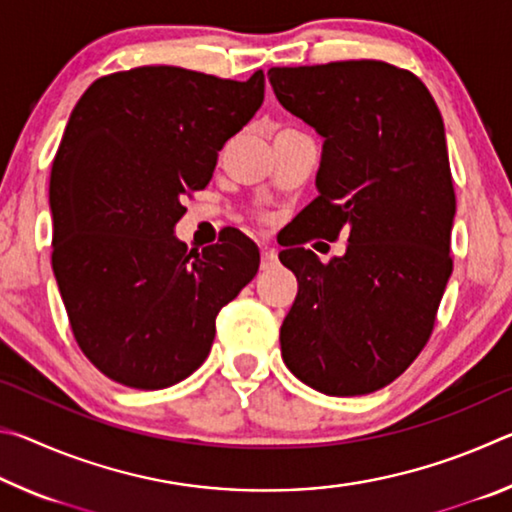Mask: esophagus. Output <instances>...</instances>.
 Here are the masks:
<instances>
[{"label": "esophagus", "mask_w": 512, "mask_h": 512, "mask_svg": "<svg viewBox=\"0 0 512 512\" xmlns=\"http://www.w3.org/2000/svg\"><path fill=\"white\" fill-rule=\"evenodd\" d=\"M277 264V253L273 248H262V268H271Z\"/></svg>", "instance_id": "34e87169"}]
</instances>
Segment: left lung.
<instances>
[{"instance_id": "8db88e82", "label": "left lung", "mask_w": 512, "mask_h": 512, "mask_svg": "<svg viewBox=\"0 0 512 512\" xmlns=\"http://www.w3.org/2000/svg\"><path fill=\"white\" fill-rule=\"evenodd\" d=\"M268 81L325 140L318 196L280 253L298 277L282 359L325 395L379 391L427 345L452 275L456 196L443 117L418 76L381 60L271 67ZM341 229L343 258L323 265L301 248Z\"/></svg>"}]
</instances>
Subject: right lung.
I'll return each mask as SVG.
<instances>
[{
	"instance_id": "1",
	"label": "right lung",
	"mask_w": 512,
	"mask_h": 512,
	"mask_svg": "<svg viewBox=\"0 0 512 512\" xmlns=\"http://www.w3.org/2000/svg\"><path fill=\"white\" fill-rule=\"evenodd\" d=\"M262 101V69L230 81L149 65L101 76L69 115L49 180L51 266L76 343L117 384L158 391L192 375L221 307L257 275L239 230L187 250L173 228Z\"/></svg>"
}]
</instances>
